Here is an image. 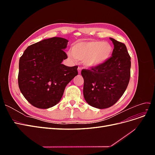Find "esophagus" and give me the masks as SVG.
Wrapping results in <instances>:
<instances>
[{"label":"esophagus","mask_w":155,"mask_h":155,"mask_svg":"<svg viewBox=\"0 0 155 155\" xmlns=\"http://www.w3.org/2000/svg\"><path fill=\"white\" fill-rule=\"evenodd\" d=\"M78 72H79V74H80V73H81V68L80 67H78Z\"/></svg>","instance_id":"obj_1"}]
</instances>
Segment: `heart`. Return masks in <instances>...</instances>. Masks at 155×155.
<instances>
[{
    "label": "heart",
    "instance_id": "1",
    "mask_svg": "<svg viewBox=\"0 0 155 155\" xmlns=\"http://www.w3.org/2000/svg\"><path fill=\"white\" fill-rule=\"evenodd\" d=\"M69 54L72 60L83 61L88 67H96L104 63L112 53V47L107 42L89 41L75 43Z\"/></svg>",
    "mask_w": 155,
    "mask_h": 155
}]
</instances>
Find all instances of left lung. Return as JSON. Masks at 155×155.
Wrapping results in <instances>:
<instances>
[{
	"label": "left lung",
	"instance_id": "8db88e82",
	"mask_svg": "<svg viewBox=\"0 0 155 155\" xmlns=\"http://www.w3.org/2000/svg\"><path fill=\"white\" fill-rule=\"evenodd\" d=\"M110 39L114 44L111 57L99 66L81 70L84 97L97 109L114 105L124 94L130 77V57L125 45Z\"/></svg>",
	"mask_w": 155,
	"mask_h": 155
}]
</instances>
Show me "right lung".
Masks as SVG:
<instances>
[{
	"label": "right lung",
	"instance_id": "1",
	"mask_svg": "<svg viewBox=\"0 0 155 155\" xmlns=\"http://www.w3.org/2000/svg\"><path fill=\"white\" fill-rule=\"evenodd\" d=\"M68 41L61 37L44 39L28 47L19 59L18 87L31 105L48 109L58 104L67 84L78 74V66L61 63Z\"/></svg>",
	"mask_w": 155,
	"mask_h": 155
}]
</instances>
